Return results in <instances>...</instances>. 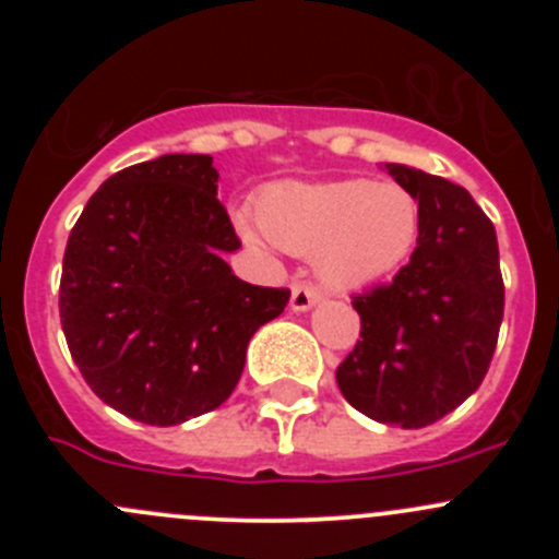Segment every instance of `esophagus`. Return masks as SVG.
<instances>
[{
    "label": "esophagus",
    "mask_w": 559,
    "mask_h": 559,
    "mask_svg": "<svg viewBox=\"0 0 559 559\" xmlns=\"http://www.w3.org/2000/svg\"><path fill=\"white\" fill-rule=\"evenodd\" d=\"M319 300H321V295L313 289V286H308V284H295V286H292V300H289L292 311H297V313L311 311V308Z\"/></svg>",
    "instance_id": "34e87169"
}]
</instances>
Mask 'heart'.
Wrapping results in <instances>:
<instances>
[{
    "mask_svg": "<svg viewBox=\"0 0 559 559\" xmlns=\"http://www.w3.org/2000/svg\"><path fill=\"white\" fill-rule=\"evenodd\" d=\"M267 238L297 257H316V270L335 289L376 284L405 264L419 238V200L400 183L368 178L330 183H281L259 200ZM243 235L262 240L253 224Z\"/></svg>",
    "mask_w": 559,
    "mask_h": 559,
    "instance_id": "b5f03b06",
    "label": "heart"
}]
</instances>
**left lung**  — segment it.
Here are the masks:
<instances>
[{"instance_id":"left-lung-1","label":"left lung","mask_w":559,"mask_h":559,"mask_svg":"<svg viewBox=\"0 0 559 559\" xmlns=\"http://www.w3.org/2000/svg\"><path fill=\"white\" fill-rule=\"evenodd\" d=\"M419 200L411 262L389 286L354 297L362 332L335 379L381 425L419 430L452 414L487 376L503 321L498 238L462 186L384 165Z\"/></svg>"}]
</instances>
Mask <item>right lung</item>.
Segmentation results:
<instances>
[{
	"mask_svg": "<svg viewBox=\"0 0 559 559\" xmlns=\"http://www.w3.org/2000/svg\"><path fill=\"white\" fill-rule=\"evenodd\" d=\"M205 154H165L110 175L72 227L59 313L103 403L134 421L183 425L238 386L253 332L286 289L240 281V248Z\"/></svg>",
	"mask_w": 559,
	"mask_h": 559,
	"instance_id": "add662e5",
	"label": "right lung"
}]
</instances>
